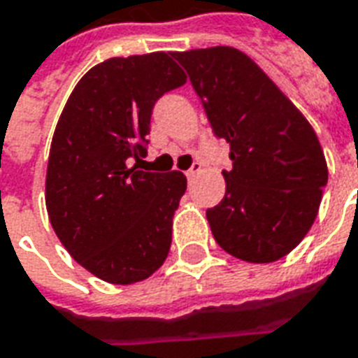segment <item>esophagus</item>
<instances>
[{
  "instance_id": "34e87169",
  "label": "esophagus",
  "mask_w": 358,
  "mask_h": 358,
  "mask_svg": "<svg viewBox=\"0 0 358 358\" xmlns=\"http://www.w3.org/2000/svg\"><path fill=\"white\" fill-rule=\"evenodd\" d=\"M201 168H203V166H201V162H194L192 168H190V170L187 171V177H188V179H192V177L198 176L199 171H201Z\"/></svg>"
}]
</instances>
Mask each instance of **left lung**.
Here are the masks:
<instances>
[{
	"label": "left lung",
	"instance_id": "1",
	"mask_svg": "<svg viewBox=\"0 0 358 358\" xmlns=\"http://www.w3.org/2000/svg\"><path fill=\"white\" fill-rule=\"evenodd\" d=\"M171 55L187 71L215 136L229 143L226 194L207 209L213 237L243 262H276L308 234L329 179L312 124L237 48Z\"/></svg>",
	"mask_w": 358,
	"mask_h": 358
}]
</instances>
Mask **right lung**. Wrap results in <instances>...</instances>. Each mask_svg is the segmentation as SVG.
<instances>
[{
    "label": "right lung",
    "instance_id": "add662e5",
    "mask_svg": "<svg viewBox=\"0 0 358 358\" xmlns=\"http://www.w3.org/2000/svg\"><path fill=\"white\" fill-rule=\"evenodd\" d=\"M185 82L166 52L112 57L85 73L57 121L46 171L50 224L104 282L145 280L168 257L187 177L138 170V162L148 155L155 104Z\"/></svg>",
    "mask_w": 358,
    "mask_h": 358
}]
</instances>
